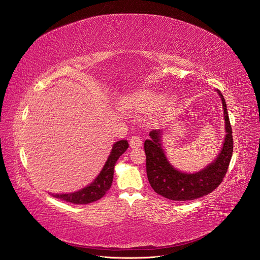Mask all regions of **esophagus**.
<instances>
[{
  "instance_id": "34e87169",
  "label": "esophagus",
  "mask_w": 260,
  "mask_h": 260,
  "mask_svg": "<svg viewBox=\"0 0 260 260\" xmlns=\"http://www.w3.org/2000/svg\"><path fill=\"white\" fill-rule=\"evenodd\" d=\"M129 145L132 148H137L142 145V139L138 136H132V138L129 139Z\"/></svg>"
}]
</instances>
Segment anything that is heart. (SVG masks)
<instances>
[{
  "mask_svg": "<svg viewBox=\"0 0 260 260\" xmlns=\"http://www.w3.org/2000/svg\"><path fill=\"white\" fill-rule=\"evenodd\" d=\"M133 101L136 105L144 109V111H152V109L159 107L163 100H162L161 95H159L155 92L146 90V91H142V92L135 94V97L133 98ZM173 104H174L173 99L168 102L167 108H166L167 113H170L171 108L173 107Z\"/></svg>",
  "mask_w": 260,
  "mask_h": 260,
  "instance_id": "b5f03b06",
  "label": "heart"
}]
</instances>
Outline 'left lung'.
<instances>
[{
    "label": "left lung",
    "instance_id": "obj_1",
    "mask_svg": "<svg viewBox=\"0 0 260 260\" xmlns=\"http://www.w3.org/2000/svg\"><path fill=\"white\" fill-rule=\"evenodd\" d=\"M217 92L222 101L226 135L221 152L206 169L195 174L177 171L163 152L161 146L162 131L153 129L149 132V139L144 142L146 174L149 184L157 194L175 201H187L212 193L222 182L233 154V135L225 100L220 90L217 89Z\"/></svg>",
    "mask_w": 260,
    "mask_h": 260
}]
</instances>
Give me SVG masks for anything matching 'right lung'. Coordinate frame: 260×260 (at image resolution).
<instances>
[{"mask_svg":"<svg viewBox=\"0 0 260 260\" xmlns=\"http://www.w3.org/2000/svg\"><path fill=\"white\" fill-rule=\"evenodd\" d=\"M127 147L128 142L126 140H121L116 142L102 171L100 172L97 178L93 180V182H91L86 187L78 190V192L61 195L56 194L53 195V197L75 204H87L102 198L109 189V187L112 186L114 178V168L116 162L119 159V157L126 151Z\"/></svg>","mask_w":260,"mask_h":260,"instance_id":"add662e5","label":"right lung"}]
</instances>
